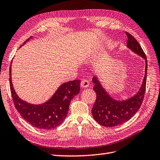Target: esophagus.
Instances as JSON below:
<instances>
[{
    "label": "esophagus",
    "instance_id": "1",
    "mask_svg": "<svg viewBox=\"0 0 160 160\" xmlns=\"http://www.w3.org/2000/svg\"><path fill=\"white\" fill-rule=\"evenodd\" d=\"M89 85V82L86 79H83L81 82V86L82 88H87Z\"/></svg>",
    "mask_w": 160,
    "mask_h": 160
}]
</instances>
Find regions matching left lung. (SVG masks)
Returning a JSON list of instances; mask_svg holds the SVG:
<instances>
[{"label": "left lung", "instance_id": "obj_1", "mask_svg": "<svg viewBox=\"0 0 160 160\" xmlns=\"http://www.w3.org/2000/svg\"><path fill=\"white\" fill-rule=\"evenodd\" d=\"M126 34L128 38V48L145 60V77L139 91L134 96L124 100L112 98L100 84L98 77H93V90L96 93V100L92 108V115L97 122L105 127L121 125L130 119L141 107L145 96L147 72V57L141 46L134 37L128 32Z\"/></svg>", "mask_w": 160, "mask_h": 160}]
</instances>
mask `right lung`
<instances>
[{"label": "right lung", "mask_w": 160, "mask_h": 160, "mask_svg": "<svg viewBox=\"0 0 160 160\" xmlns=\"http://www.w3.org/2000/svg\"><path fill=\"white\" fill-rule=\"evenodd\" d=\"M30 38L32 37L28 38L24 45ZM9 84L17 111L27 122L42 130L53 129L62 124L67 116L71 100L80 92V80H74L62 84L52 98L43 104L26 102L19 98L13 88L11 81V64L9 68Z\"/></svg>", "instance_id": "add662e5"}]
</instances>
